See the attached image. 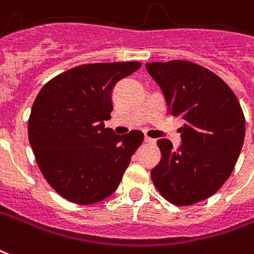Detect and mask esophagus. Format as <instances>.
<instances>
[{
    "mask_svg": "<svg viewBox=\"0 0 254 254\" xmlns=\"http://www.w3.org/2000/svg\"><path fill=\"white\" fill-rule=\"evenodd\" d=\"M144 141L148 142V144H155L156 140H153V138H151V137L145 136V137H144Z\"/></svg>",
    "mask_w": 254,
    "mask_h": 254,
    "instance_id": "esophagus-1",
    "label": "esophagus"
}]
</instances>
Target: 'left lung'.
Segmentation results:
<instances>
[{"instance_id":"left-lung-1","label":"left lung","mask_w":254,"mask_h":254,"mask_svg":"<svg viewBox=\"0 0 254 254\" xmlns=\"http://www.w3.org/2000/svg\"><path fill=\"white\" fill-rule=\"evenodd\" d=\"M168 113L180 118L182 145L160 138V163L153 185L168 202L190 206L221 189L237 163L245 137V117L236 94L218 75L186 60L146 63Z\"/></svg>"}]
</instances>
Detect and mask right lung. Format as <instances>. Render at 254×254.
<instances>
[{
  "mask_svg": "<svg viewBox=\"0 0 254 254\" xmlns=\"http://www.w3.org/2000/svg\"><path fill=\"white\" fill-rule=\"evenodd\" d=\"M140 67V62L78 65L37 94L29 144L43 176L69 202L91 204L110 196L141 145L142 132L118 136L103 122L110 118L116 83Z\"/></svg>",
  "mask_w": 254,
  "mask_h": 254,
  "instance_id": "1",
  "label": "right lung"
}]
</instances>
